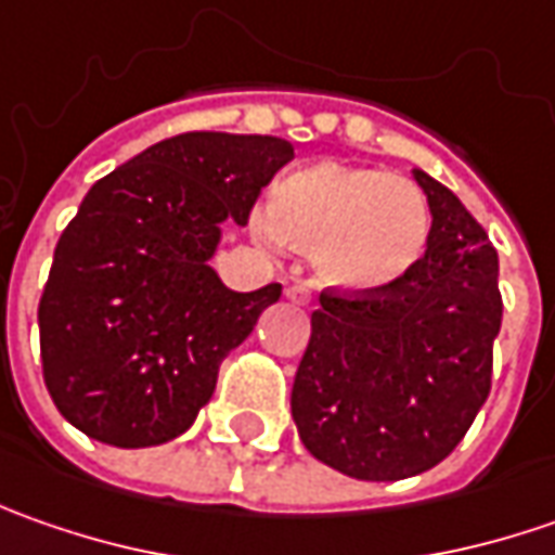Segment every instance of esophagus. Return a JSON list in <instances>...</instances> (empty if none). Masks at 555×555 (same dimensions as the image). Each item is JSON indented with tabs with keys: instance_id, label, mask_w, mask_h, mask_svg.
<instances>
[{
	"instance_id": "obj_1",
	"label": "esophagus",
	"mask_w": 555,
	"mask_h": 555,
	"mask_svg": "<svg viewBox=\"0 0 555 555\" xmlns=\"http://www.w3.org/2000/svg\"><path fill=\"white\" fill-rule=\"evenodd\" d=\"M287 299L293 302V306H311V289L306 287V284H293V287H287Z\"/></svg>"
}]
</instances>
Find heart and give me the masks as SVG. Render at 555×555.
Segmentation results:
<instances>
[{
    "label": "heart",
    "mask_w": 555,
    "mask_h": 555,
    "mask_svg": "<svg viewBox=\"0 0 555 555\" xmlns=\"http://www.w3.org/2000/svg\"><path fill=\"white\" fill-rule=\"evenodd\" d=\"M266 228L311 249L318 274L339 293L383 296L423 262L433 212L423 191L392 172L309 163L268 191Z\"/></svg>",
    "instance_id": "obj_1"
}]
</instances>
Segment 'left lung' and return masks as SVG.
<instances>
[{"instance_id":"left-lung-1","label":"left lung","mask_w":555,"mask_h":555,"mask_svg":"<svg viewBox=\"0 0 555 555\" xmlns=\"http://www.w3.org/2000/svg\"><path fill=\"white\" fill-rule=\"evenodd\" d=\"M433 234L392 293H321L293 383L311 457L364 481L420 476L448 457L491 392L501 333L498 249L454 191L414 169Z\"/></svg>"}]
</instances>
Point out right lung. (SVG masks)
I'll list each match as a JSON object with an SVG mask.
<instances>
[{"label": "right lung", "instance_id": "add662e5", "mask_svg": "<svg viewBox=\"0 0 555 555\" xmlns=\"http://www.w3.org/2000/svg\"><path fill=\"white\" fill-rule=\"evenodd\" d=\"M289 160L274 135L184 132L92 184L39 299L46 386L79 433L154 448L191 429L224 354L281 299V284L228 289L209 259Z\"/></svg>", "mask_w": 555, "mask_h": 555}]
</instances>
